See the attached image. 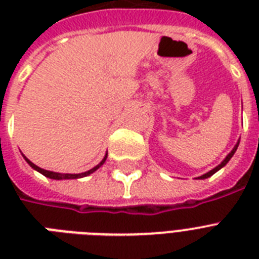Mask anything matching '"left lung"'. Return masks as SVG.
<instances>
[{
  "instance_id": "8db88e82",
  "label": "left lung",
  "mask_w": 259,
  "mask_h": 259,
  "mask_svg": "<svg viewBox=\"0 0 259 259\" xmlns=\"http://www.w3.org/2000/svg\"><path fill=\"white\" fill-rule=\"evenodd\" d=\"M238 145H239V142H238L237 145L234 146V149H233V150H231V153H229V156H227V157H226V158H225V160H223V161H222V162H221V164H219V165H218V166H217V168H213V169H212V170H209V172H207V173H205V175H203V176H200V177H199V179H207V177H209V176H212L213 173H217V172H218V170L221 169V168H223V166H225V165H226V164H227V162H229V161H230V158H231V157H233V156H234V153H235V150H237Z\"/></svg>"
}]
</instances>
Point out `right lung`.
Wrapping results in <instances>:
<instances>
[{
  "mask_svg": "<svg viewBox=\"0 0 259 259\" xmlns=\"http://www.w3.org/2000/svg\"><path fill=\"white\" fill-rule=\"evenodd\" d=\"M106 157H107V156H105V158H103V160H102V161L99 162V164H98L97 166H94L93 169L87 170V172L79 173V175H71V173L51 172V170H46V169H41V168H38L37 165H34L33 162L29 161L28 158H25V160H26V162H28V164H29V165L32 166V168H33V169H36V170H37V172H40V173H41V175H44V176H46V177H50V179H55V180H63V179H79V177H84V176H87V175H90V173L95 172V170H97L98 168H99V166L103 165V162L106 161Z\"/></svg>",
  "mask_w": 259,
  "mask_h": 259,
  "instance_id": "1",
  "label": "right lung"
}]
</instances>
